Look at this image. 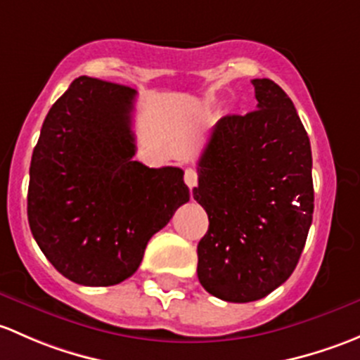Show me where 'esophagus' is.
Returning a JSON list of instances; mask_svg holds the SVG:
<instances>
[{"label": "esophagus", "mask_w": 360, "mask_h": 360, "mask_svg": "<svg viewBox=\"0 0 360 360\" xmlns=\"http://www.w3.org/2000/svg\"><path fill=\"white\" fill-rule=\"evenodd\" d=\"M184 180H185V184H187V187L192 191V188L198 185V172H195L194 168H187L185 169Z\"/></svg>", "instance_id": "1"}]
</instances>
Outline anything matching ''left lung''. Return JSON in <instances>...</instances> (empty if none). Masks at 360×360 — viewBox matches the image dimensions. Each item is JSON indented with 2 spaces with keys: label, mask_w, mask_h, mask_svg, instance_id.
<instances>
[{
  "label": "left lung",
  "mask_w": 360,
  "mask_h": 360,
  "mask_svg": "<svg viewBox=\"0 0 360 360\" xmlns=\"http://www.w3.org/2000/svg\"><path fill=\"white\" fill-rule=\"evenodd\" d=\"M257 110L214 124L192 194L210 227L198 244V277L210 295L248 303L295 270L314 213L310 140L286 91L253 79Z\"/></svg>",
  "instance_id": "8db88e82"
}]
</instances>
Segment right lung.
Masks as SVG:
<instances>
[{
    "label": "right lung",
    "instance_id": "right-lung-1",
    "mask_svg": "<svg viewBox=\"0 0 360 360\" xmlns=\"http://www.w3.org/2000/svg\"><path fill=\"white\" fill-rule=\"evenodd\" d=\"M135 97L123 84L77 77L32 150L29 227L51 265L83 286L133 276L150 237L191 198L180 168L133 161Z\"/></svg>",
    "mask_w": 360,
    "mask_h": 360
}]
</instances>
